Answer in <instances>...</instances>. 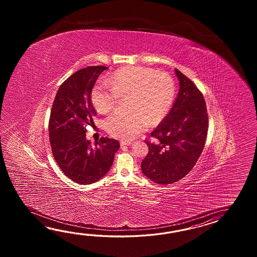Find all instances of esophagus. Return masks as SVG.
Masks as SVG:
<instances>
[{"label":"esophagus","mask_w":257,"mask_h":257,"mask_svg":"<svg viewBox=\"0 0 257 257\" xmlns=\"http://www.w3.org/2000/svg\"><path fill=\"white\" fill-rule=\"evenodd\" d=\"M131 144H132V142H124V141H122V142H120L121 146H128V145H131Z\"/></svg>","instance_id":"obj_1"}]
</instances>
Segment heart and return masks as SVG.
Wrapping results in <instances>:
<instances>
[{
	"mask_svg": "<svg viewBox=\"0 0 257 257\" xmlns=\"http://www.w3.org/2000/svg\"><path fill=\"white\" fill-rule=\"evenodd\" d=\"M109 83L93 86L91 98L96 110L105 114L114 109L120 96L131 95L130 114L116 112L105 121L112 136L131 141L157 124L168 114L175 97V83L169 74L153 69L126 66L115 71Z\"/></svg>",
	"mask_w": 257,
	"mask_h": 257,
	"instance_id": "1",
	"label": "heart"
}]
</instances>
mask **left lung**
Segmentation results:
<instances>
[{
    "mask_svg": "<svg viewBox=\"0 0 257 257\" xmlns=\"http://www.w3.org/2000/svg\"><path fill=\"white\" fill-rule=\"evenodd\" d=\"M179 92L168 115L151 133L149 153L142 162L143 175L156 184L169 185L185 177L202 153L208 117L201 92L175 69Z\"/></svg>",
    "mask_w": 257,
    "mask_h": 257,
    "instance_id": "obj_1",
    "label": "left lung"
}]
</instances>
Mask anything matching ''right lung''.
<instances>
[{
    "mask_svg": "<svg viewBox=\"0 0 257 257\" xmlns=\"http://www.w3.org/2000/svg\"><path fill=\"white\" fill-rule=\"evenodd\" d=\"M105 66H90L76 71L59 88L49 117L52 153L64 175L71 180L90 185L104 177L114 162L119 142L102 138L91 145L86 126L96 115L91 102L94 83Z\"/></svg>",
    "mask_w": 257,
    "mask_h": 257,
    "instance_id": "obj_1",
    "label": "right lung"
}]
</instances>
